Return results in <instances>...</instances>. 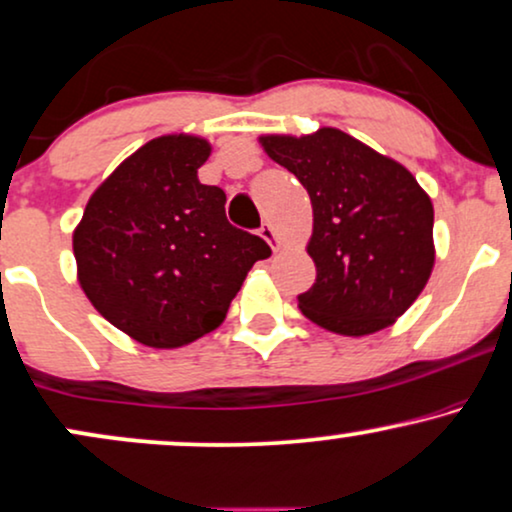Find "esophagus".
<instances>
[{"label":"esophagus","mask_w":512,"mask_h":512,"mask_svg":"<svg viewBox=\"0 0 512 512\" xmlns=\"http://www.w3.org/2000/svg\"><path fill=\"white\" fill-rule=\"evenodd\" d=\"M260 236L264 238V241H267V243L271 245V248L278 250V236H276L274 226H271L269 222H264V224L260 226Z\"/></svg>","instance_id":"1"}]
</instances>
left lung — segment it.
Here are the masks:
<instances>
[{
	"label": "left lung",
	"mask_w": 512,
	"mask_h": 512,
	"mask_svg": "<svg viewBox=\"0 0 512 512\" xmlns=\"http://www.w3.org/2000/svg\"><path fill=\"white\" fill-rule=\"evenodd\" d=\"M271 160L307 189L316 283L300 312L326 331L371 335L392 326L428 283L435 210L413 174L340 129L262 137Z\"/></svg>",
	"instance_id": "left-lung-1"
}]
</instances>
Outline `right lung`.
<instances>
[{"label": "right lung", "instance_id": "add662e5", "mask_svg": "<svg viewBox=\"0 0 512 512\" xmlns=\"http://www.w3.org/2000/svg\"><path fill=\"white\" fill-rule=\"evenodd\" d=\"M208 155V141L186 134L148 141L94 191L73 234L84 295L141 345L215 331L252 264L271 255L229 224L226 193L198 181Z\"/></svg>", "mask_w": 512, "mask_h": 512}]
</instances>
